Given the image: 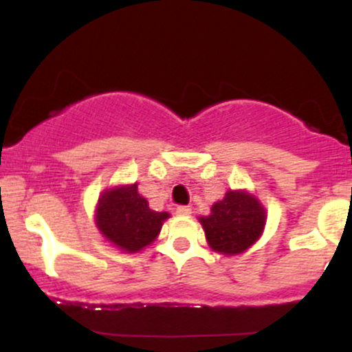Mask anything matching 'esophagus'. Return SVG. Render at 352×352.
I'll list each match as a JSON object with an SVG mask.
<instances>
[{"mask_svg":"<svg viewBox=\"0 0 352 352\" xmlns=\"http://www.w3.org/2000/svg\"><path fill=\"white\" fill-rule=\"evenodd\" d=\"M190 212H192V210H190V207H185V205H179V207H177V213H179V215H190Z\"/></svg>","mask_w":352,"mask_h":352,"instance_id":"obj_1","label":"esophagus"}]
</instances>
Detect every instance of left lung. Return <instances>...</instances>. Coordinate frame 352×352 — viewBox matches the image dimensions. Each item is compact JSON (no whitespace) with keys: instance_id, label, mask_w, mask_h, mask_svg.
Instances as JSON below:
<instances>
[{"instance_id":"1","label":"left lung","mask_w":352,"mask_h":352,"mask_svg":"<svg viewBox=\"0 0 352 352\" xmlns=\"http://www.w3.org/2000/svg\"><path fill=\"white\" fill-rule=\"evenodd\" d=\"M265 210L246 192L228 190L223 200L212 207V215L201 217L208 245L215 252L236 254L258 240L265 228Z\"/></svg>"}]
</instances>
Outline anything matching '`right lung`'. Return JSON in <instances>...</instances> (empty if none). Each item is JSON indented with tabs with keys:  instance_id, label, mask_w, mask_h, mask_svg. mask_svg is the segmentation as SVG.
Returning <instances> with one entry per match:
<instances>
[{
	"instance_id": "right-lung-1",
	"label": "right lung",
	"mask_w": 352,
	"mask_h": 352,
	"mask_svg": "<svg viewBox=\"0 0 352 352\" xmlns=\"http://www.w3.org/2000/svg\"><path fill=\"white\" fill-rule=\"evenodd\" d=\"M167 212H155L140 197L137 185L107 190L99 199L96 221L109 241L125 250L139 252L159 235Z\"/></svg>"
}]
</instances>
